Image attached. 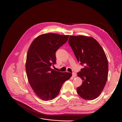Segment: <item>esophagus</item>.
Segmentation results:
<instances>
[{
	"label": "esophagus",
	"instance_id": "obj_1",
	"mask_svg": "<svg viewBox=\"0 0 122 122\" xmlns=\"http://www.w3.org/2000/svg\"><path fill=\"white\" fill-rule=\"evenodd\" d=\"M76 73H75V72H73V73H72V76H73V77H76Z\"/></svg>",
	"mask_w": 122,
	"mask_h": 122
}]
</instances>
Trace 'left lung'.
I'll use <instances>...</instances> for the list:
<instances>
[{
	"instance_id": "8db88e82",
	"label": "left lung",
	"mask_w": 122,
	"mask_h": 122,
	"mask_svg": "<svg viewBox=\"0 0 122 122\" xmlns=\"http://www.w3.org/2000/svg\"><path fill=\"white\" fill-rule=\"evenodd\" d=\"M68 43L78 62L84 66L77 76L83 80L76 88L83 99L92 100L99 96L103 90L108 74V63L105 52L92 37L70 36Z\"/></svg>"
}]
</instances>
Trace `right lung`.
<instances>
[{"label":"right lung","instance_id":"right-lung-1","mask_svg":"<svg viewBox=\"0 0 122 122\" xmlns=\"http://www.w3.org/2000/svg\"><path fill=\"white\" fill-rule=\"evenodd\" d=\"M69 35L49 33L41 35L30 45L28 51L26 71L28 81L41 99L49 101L59 93L72 74L51 68L56 63V51L67 41Z\"/></svg>","mask_w":122,"mask_h":122}]
</instances>
